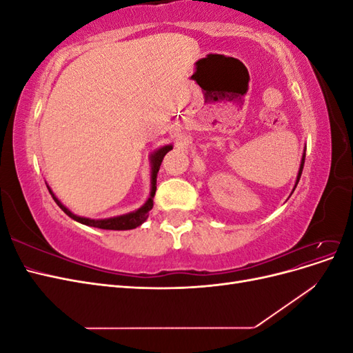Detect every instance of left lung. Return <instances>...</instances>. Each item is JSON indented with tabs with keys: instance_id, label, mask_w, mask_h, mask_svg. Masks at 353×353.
Returning <instances> with one entry per match:
<instances>
[{
	"instance_id": "1",
	"label": "left lung",
	"mask_w": 353,
	"mask_h": 353,
	"mask_svg": "<svg viewBox=\"0 0 353 353\" xmlns=\"http://www.w3.org/2000/svg\"><path fill=\"white\" fill-rule=\"evenodd\" d=\"M303 165H305V153H303V157H302V163H301V169H299V175H297V179H296V185L299 183V179H301V175H302V170H303Z\"/></svg>"
}]
</instances>
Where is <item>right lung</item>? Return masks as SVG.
Segmentation results:
<instances>
[{"mask_svg": "<svg viewBox=\"0 0 353 353\" xmlns=\"http://www.w3.org/2000/svg\"><path fill=\"white\" fill-rule=\"evenodd\" d=\"M172 150V145H165L162 148H159L157 152H154L152 154V193L148 200L145 201V205L141 206L138 210L131 212V213H126V215H121V216H114V218H109V219H90V218H81L78 215H74L72 213L66 206L61 205V201L52 194V191L48 188L50 194L54 199V201L59 205V208L66 213L68 216H70L72 219L78 221L83 225H90V227H95V228H101V230H132L140 227L141 223L147 219L148 216V212L153 209V197L156 194V178H157V172L160 169V165H162V160L165 157V154Z\"/></svg>", "mask_w": 353, "mask_h": 353, "instance_id": "obj_1", "label": "right lung"}]
</instances>
